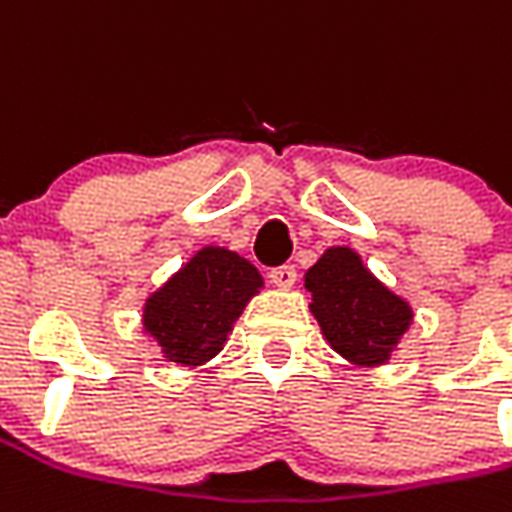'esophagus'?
Returning <instances> with one entry per match:
<instances>
[{
	"mask_svg": "<svg viewBox=\"0 0 512 512\" xmlns=\"http://www.w3.org/2000/svg\"><path fill=\"white\" fill-rule=\"evenodd\" d=\"M268 280L274 282L277 288H293V282H296V268L293 266H277L268 271Z\"/></svg>",
	"mask_w": 512,
	"mask_h": 512,
	"instance_id": "34e87169",
	"label": "esophagus"
}]
</instances>
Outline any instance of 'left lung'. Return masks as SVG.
<instances>
[{
  "mask_svg": "<svg viewBox=\"0 0 512 512\" xmlns=\"http://www.w3.org/2000/svg\"><path fill=\"white\" fill-rule=\"evenodd\" d=\"M305 288L327 343L352 366L388 363L413 324V307L382 285L349 246H330L318 257L307 268Z\"/></svg>",
  "mask_w": 512,
  "mask_h": 512,
  "instance_id": "obj_1",
  "label": "left lung"
}]
</instances>
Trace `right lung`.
I'll use <instances>...</instances> for the list:
<instances>
[{"instance_id": "right-lung-1", "label": "right lung", "mask_w": 512, "mask_h": 512, "mask_svg": "<svg viewBox=\"0 0 512 512\" xmlns=\"http://www.w3.org/2000/svg\"><path fill=\"white\" fill-rule=\"evenodd\" d=\"M263 277L246 257L224 246L199 249L185 266L149 293L144 330L169 363L196 368L219 355Z\"/></svg>"}]
</instances>
